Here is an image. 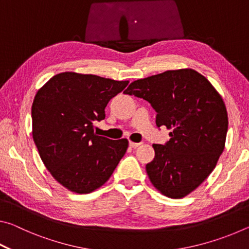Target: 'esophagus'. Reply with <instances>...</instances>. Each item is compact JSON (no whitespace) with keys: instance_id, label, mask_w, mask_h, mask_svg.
Masks as SVG:
<instances>
[{"instance_id":"obj_1","label":"esophagus","mask_w":249,"mask_h":249,"mask_svg":"<svg viewBox=\"0 0 249 249\" xmlns=\"http://www.w3.org/2000/svg\"><path fill=\"white\" fill-rule=\"evenodd\" d=\"M142 145V142H129V146L133 147V148H137Z\"/></svg>"}]
</instances>
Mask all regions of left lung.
<instances>
[{"mask_svg": "<svg viewBox=\"0 0 249 249\" xmlns=\"http://www.w3.org/2000/svg\"><path fill=\"white\" fill-rule=\"evenodd\" d=\"M124 93L148 101L158 127L171 129L166 145H153L155 158L146 165L150 182L171 199L188 196L208 178L224 150L229 117L222 96L189 68L136 80Z\"/></svg>", "mask_w": 249, "mask_h": 249, "instance_id": "1", "label": "left lung"}]
</instances>
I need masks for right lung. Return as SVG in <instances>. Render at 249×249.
Instances as JSON below:
<instances>
[{"label": "right lung", "instance_id": "right-lung-1", "mask_svg": "<svg viewBox=\"0 0 249 249\" xmlns=\"http://www.w3.org/2000/svg\"><path fill=\"white\" fill-rule=\"evenodd\" d=\"M128 81L61 72L37 91L32 105L33 138L45 167L62 187L79 195L111 178L128 147L126 138L98 136L93 122L105 119L108 101Z\"/></svg>", "mask_w": 249, "mask_h": 249}]
</instances>
